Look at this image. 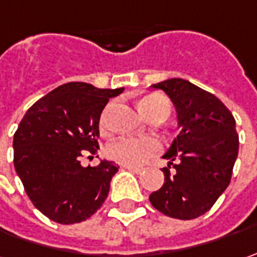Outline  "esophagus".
I'll use <instances>...</instances> for the list:
<instances>
[{"mask_svg": "<svg viewBox=\"0 0 257 257\" xmlns=\"http://www.w3.org/2000/svg\"><path fill=\"white\" fill-rule=\"evenodd\" d=\"M123 168H125V170H129L131 173L135 174H141L144 171V168H140V167H131V165H123Z\"/></svg>", "mask_w": 257, "mask_h": 257, "instance_id": "1", "label": "esophagus"}]
</instances>
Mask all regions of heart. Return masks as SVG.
Masks as SVG:
<instances>
[{
	"label": "heart",
	"mask_w": 257,
	"mask_h": 257,
	"mask_svg": "<svg viewBox=\"0 0 257 257\" xmlns=\"http://www.w3.org/2000/svg\"><path fill=\"white\" fill-rule=\"evenodd\" d=\"M138 106L142 113L150 119L170 115V102L161 95H144L140 97ZM113 103L107 105L100 116V128L107 129L109 115ZM161 151V142L154 137H120L107 145V157L113 161L138 167L147 162L151 157L157 155Z\"/></svg>",
	"instance_id": "1"
}]
</instances>
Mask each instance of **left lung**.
Instances as JSON below:
<instances>
[{
  "label": "left lung",
  "instance_id": "8db88e82",
  "mask_svg": "<svg viewBox=\"0 0 257 257\" xmlns=\"http://www.w3.org/2000/svg\"><path fill=\"white\" fill-rule=\"evenodd\" d=\"M152 87L173 100L181 132L164 155L170 160L162 168L165 183L150 195L151 204L168 217H200L230 184L239 152L236 120L218 97L184 79H168ZM171 165L174 172L169 171Z\"/></svg>",
  "mask_w": 257,
  "mask_h": 257
}]
</instances>
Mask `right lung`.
I'll list each match as a JSON object with an SVG mask.
<instances>
[{"label": "right lung", "mask_w": 257, "mask_h": 257, "mask_svg": "<svg viewBox=\"0 0 257 257\" xmlns=\"http://www.w3.org/2000/svg\"><path fill=\"white\" fill-rule=\"evenodd\" d=\"M123 92L82 82L62 84L26 112L14 134V167L28 198L56 223L84 221L105 203L117 165L82 167L99 150V119L109 97Z\"/></svg>", "instance_id": "right-lung-1"}]
</instances>
